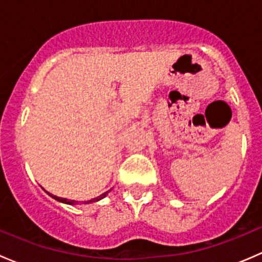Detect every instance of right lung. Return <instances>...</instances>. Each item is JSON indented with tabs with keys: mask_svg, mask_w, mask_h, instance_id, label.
Returning <instances> with one entry per match:
<instances>
[{
	"mask_svg": "<svg viewBox=\"0 0 262 262\" xmlns=\"http://www.w3.org/2000/svg\"><path fill=\"white\" fill-rule=\"evenodd\" d=\"M110 191H112V189H110L109 191H106V192H104V194H101V195H100V196H97V198H94V199H91V200H87V202H83V203H84V204H90V203L99 202V200L104 199V198L106 196V195L109 194ZM48 194H49V196H52V198H53V199L58 200V202H60V203H64V204H70V205H76V204H78V202H76V200H68V199H66V198H59V196H55V195L50 194V192H48Z\"/></svg>",
	"mask_w": 262,
	"mask_h": 262,
	"instance_id": "obj_1",
	"label": "right lung"
}]
</instances>
